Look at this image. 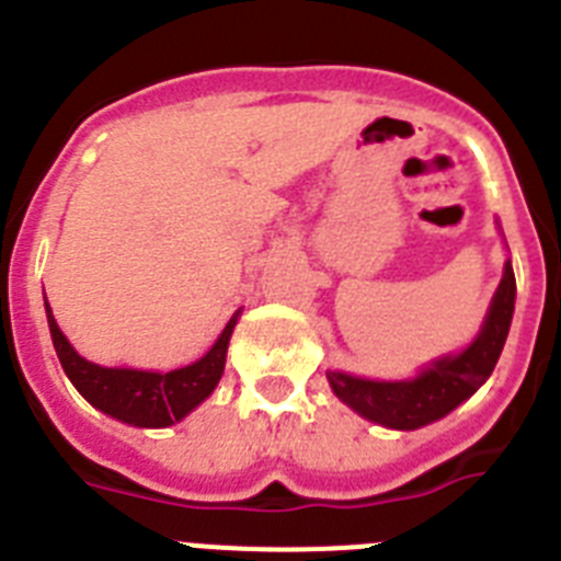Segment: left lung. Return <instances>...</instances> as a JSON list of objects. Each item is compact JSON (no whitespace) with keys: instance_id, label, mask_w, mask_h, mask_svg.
I'll return each mask as SVG.
<instances>
[{"instance_id":"left-lung-1","label":"left lung","mask_w":561,"mask_h":561,"mask_svg":"<svg viewBox=\"0 0 561 561\" xmlns=\"http://www.w3.org/2000/svg\"><path fill=\"white\" fill-rule=\"evenodd\" d=\"M514 297H517V280H514L512 261H505L503 280L494 291L483 329L469 348L455 356H440L415 379L404 381H374L329 370L325 376L331 390L362 419L381 427L419 430L444 419L492 376L512 329Z\"/></svg>"}]
</instances>
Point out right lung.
I'll return each mask as SVG.
<instances>
[{"instance_id":"add662e5","label":"right lung","mask_w":561,"mask_h":561,"mask_svg":"<svg viewBox=\"0 0 561 561\" xmlns=\"http://www.w3.org/2000/svg\"><path fill=\"white\" fill-rule=\"evenodd\" d=\"M44 309H47L49 336L56 345L58 362L69 381L78 388V393L92 408L117 421H126L131 427H171L185 419L193 408H199L225 374L227 345H230L238 320L236 311L216 345L202 359L185 365V368L168 370V374H153V370L137 368H101L95 362L83 359L58 329L47 297H44Z\"/></svg>"}]
</instances>
